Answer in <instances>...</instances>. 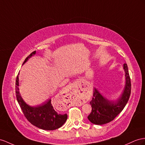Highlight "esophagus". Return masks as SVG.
<instances>
[{
    "mask_svg": "<svg viewBox=\"0 0 145 145\" xmlns=\"http://www.w3.org/2000/svg\"><path fill=\"white\" fill-rule=\"evenodd\" d=\"M79 83H80V81H75L74 83H73L72 85H73V86H77V85L79 84Z\"/></svg>",
    "mask_w": 145,
    "mask_h": 145,
    "instance_id": "34e87169",
    "label": "esophagus"
}]
</instances>
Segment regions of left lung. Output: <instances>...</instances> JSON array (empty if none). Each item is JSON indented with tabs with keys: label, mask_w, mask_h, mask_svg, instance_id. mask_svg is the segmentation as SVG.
<instances>
[{
	"label": "left lung",
	"mask_w": 145,
	"mask_h": 145,
	"mask_svg": "<svg viewBox=\"0 0 145 145\" xmlns=\"http://www.w3.org/2000/svg\"><path fill=\"white\" fill-rule=\"evenodd\" d=\"M123 68L125 76V88L121 96L117 101H109L94 88L93 97L90 102L92 111L88 116L92 123L102 125L112 121L127 104L131 93V82L127 64L123 65Z\"/></svg>",
	"instance_id": "obj_1"
}]
</instances>
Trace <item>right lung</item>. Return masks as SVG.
<instances>
[{
    "label": "right lung",
    "mask_w": 145,
    "mask_h": 145,
    "mask_svg": "<svg viewBox=\"0 0 145 145\" xmlns=\"http://www.w3.org/2000/svg\"><path fill=\"white\" fill-rule=\"evenodd\" d=\"M35 51L32 52L30 55L25 58L23 64L28 59L35 54ZM19 73L16 80V95L18 103L23 111L24 115L31 123L38 128L53 131L59 129L64 124L67 119V114H59L54 108L50 99L43 104L37 106H31L27 105L22 99L19 91Z\"/></svg>",
    "instance_id": "right-lung-1"
}]
</instances>
